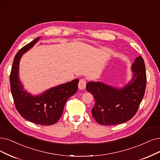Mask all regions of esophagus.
I'll list each match as a JSON object with an SVG mask.
<instances>
[{
	"instance_id": "obj_1",
	"label": "esophagus",
	"mask_w": 160,
	"mask_h": 160,
	"mask_svg": "<svg viewBox=\"0 0 160 160\" xmlns=\"http://www.w3.org/2000/svg\"><path fill=\"white\" fill-rule=\"evenodd\" d=\"M86 82L84 79H80L78 82V88L80 90H84L86 88Z\"/></svg>"
}]
</instances>
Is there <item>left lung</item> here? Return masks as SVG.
<instances>
[{"label":"left lung","mask_w":160,"mask_h":160,"mask_svg":"<svg viewBox=\"0 0 160 160\" xmlns=\"http://www.w3.org/2000/svg\"><path fill=\"white\" fill-rule=\"evenodd\" d=\"M132 80L122 88L99 82H88L86 90L95 98L92 116L100 125L124 123L135 115L142 99L146 86L145 64L142 57L136 58L132 65Z\"/></svg>","instance_id":"obj_1"}]
</instances>
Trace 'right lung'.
Instances as JSON below:
<instances>
[{
  "mask_svg": "<svg viewBox=\"0 0 160 160\" xmlns=\"http://www.w3.org/2000/svg\"><path fill=\"white\" fill-rule=\"evenodd\" d=\"M35 39L17 52L10 75L11 93L17 111L25 119L41 125H51L58 121L62 115L68 99L78 90L79 80L50 88L38 96H32L23 90L18 77L19 63L24 53L39 41Z\"/></svg>",
  "mask_w": 160,
  "mask_h": 160,
  "instance_id": "obj_1",
  "label": "right lung"
}]
</instances>
